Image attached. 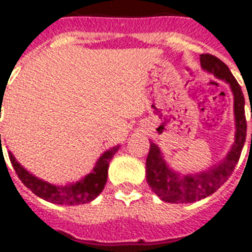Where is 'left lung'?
I'll return each instance as SVG.
<instances>
[{"instance_id": "obj_1", "label": "left lung", "mask_w": 252, "mask_h": 252, "mask_svg": "<svg viewBox=\"0 0 252 252\" xmlns=\"http://www.w3.org/2000/svg\"><path fill=\"white\" fill-rule=\"evenodd\" d=\"M201 66L207 72L214 74L218 79L230 84L234 95V115H235V141L227 156L220 164L213 165L205 172L181 176L170 169L164 160L160 148L151 143L147 157V181L151 189L162 201L169 203H189L206 198L220 189L235 169L246 141L247 123L245 115V96L241 86L231 71L220 59L211 54L199 57ZM252 111V109H251ZM252 143V134H251Z\"/></svg>"}]
</instances>
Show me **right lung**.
I'll return each instance as SVG.
<instances>
[{"label":"right lung","instance_id":"right-lung-1","mask_svg":"<svg viewBox=\"0 0 252 252\" xmlns=\"http://www.w3.org/2000/svg\"><path fill=\"white\" fill-rule=\"evenodd\" d=\"M1 144V133H0ZM119 151V145L105 151L99 160L96 161L95 168L86 177L79 180L75 184L68 185H53L49 182L39 180L15 160L14 156L9 152V158L14 168L18 178L24 182V185L30 189L35 195L46 199L51 203L58 205H82L88 203L100 194L101 190L104 189L107 176H108L109 161L112 160L113 155Z\"/></svg>","mask_w":252,"mask_h":252}]
</instances>
